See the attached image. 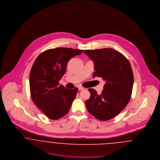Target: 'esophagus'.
Returning a JSON list of instances; mask_svg holds the SVG:
<instances>
[{"instance_id":"esophagus-1","label":"esophagus","mask_w":160,"mask_h":160,"mask_svg":"<svg viewBox=\"0 0 160 160\" xmlns=\"http://www.w3.org/2000/svg\"><path fill=\"white\" fill-rule=\"evenodd\" d=\"M78 90L79 91H82V90H84V88L83 87H82V86H78Z\"/></svg>"}]
</instances>
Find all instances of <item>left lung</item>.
Listing matches in <instances>:
<instances>
[{
	"mask_svg": "<svg viewBox=\"0 0 160 160\" xmlns=\"http://www.w3.org/2000/svg\"><path fill=\"white\" fill-rule=\"evenodd\" d=\"M94 62L93 77L104 81L100 95L89 89L91 97L85 104L90 114L100 121H108L125 108L131 98L134 76L128 60L120 52L111 48L84 51Z\"/></svg>",
	"mask_w": 160,
	"mask_h": 160,
	"instance_id": "left-lung-1",
	"label": "left lung"
}]
</instances>
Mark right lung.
Masks as SVG:
<instances>
[{
    "instance_id": "add662e5",
    "label": "right lung",
    "mask_w": 160,
    "mask_h": 160,
    "mask_svg": "<svg viewBox=\"0 0 160 160\" xmlns=\"http://www.w3.org/2000/svg\"><path fill=\"white\" fill-rule=\"evenodd\" d=\"M83 50L66 47L49 49L34 62L29 76L31 98L36 106L52 120L68 113L78 88L68 89L59 82L65 73L68 61Z\"/></svg>"
}]
</instances>
